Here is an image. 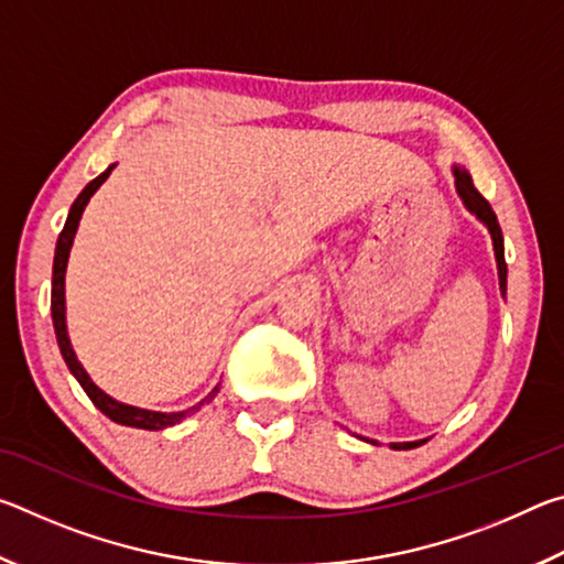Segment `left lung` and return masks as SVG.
<instances>
[{
	"label": "left lung",
	"mask_w": 564,
	"mask_h": 564,
	"mask_svg": "<svg viewBox=\"0 0 564 564\" xmlns=\"http://www.w3.org/2000/svg\"><path fill=\"white\" fill-rule=\"evenodd\" d=\"M453 174H455V188H457V194H460L465 208H467V212H470V214H475L477 218H480V221H482L485 226H488V231H490V236H492L495 261H498V275H500V293L505 295V291H508V263H505V246H502V231H500L498 216H495L492 206H490L488 202H485V196L480 194V191H477V188L473 186V178H470V174H467L465 169L453 166ZM368 443L378 445L376 441H368ZM423 443H425V441H415V443H390V447H393V451H410V447H417V445H423Z\"/></svg>",
	"instance_id": "8db88e82"
}]
</instances>
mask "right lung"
<instances>
[{
  "label": "right lung",
  "mask_w": 564,
  "mask_h": 564,
  "mask_svg": "<svg viewBox=\"0 0 564 564\" xmlns=\"http://www.w3.org/2000/svg\"><path fill=\"white\" fill-rule=\"evenodd\" d=\"M111 164L104 174H99L94 181H89L87 186L79 196H76V202L69 208V216H66V224L59 234V241H56V251H54V269H52V321H54V333H56V343H59V350L64 356V362L69 366L72 376L79 380V386L84 388V393L91 398V403L97 405L104 415L111 417L113 423L119 425H129V427H141V431H164L169 425H176L184 420L188 413H194V410L202 408L204 403H212L214 395L218 393V386L208 393L202 403L188 408V410H181V413H159V410H144V408H133L127 403H119V400H113L111 395L104 393L101 388L94 386V380L89 378L87 370L79 360H76V352L72 348V340H69V333H66V308H64V273H66V261H69V251H72V243H74V236H76V228H79V218L84 214V208H87L89 198L97 194V188L104 184V181L109 178V174L113 171Z\"/></svg>",
  "instance_id": "obj_1"
}]
</instances>
